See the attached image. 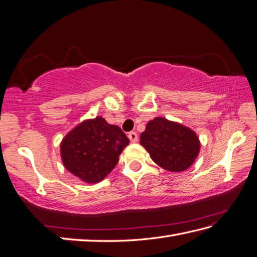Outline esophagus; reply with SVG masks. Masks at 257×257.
<instances>
[{
	"mask_svg": "<svg viewBox=\"0 0 257 257\" xmlns=\"http://www.w3.org/2000/svg\"><path fill=\"white\" fill-rule=\"evenodd\" d=\"M128 138L130 139V141H132V143H137V141H138V135H137V133L132 132V133L128 134Z\"/></svg>",
	"mask_w": 257,
	"mask_h": 257,
	"instance_id": "34e87169",
	"label": "esophagus"
}]
</instances>
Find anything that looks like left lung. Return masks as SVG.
<instances>
[{"label": "left lung", "instance_id": "left-lung-1", "mask_svg": "<svg viewBox=\"0 0 257 257\" xmlns=\"http://www.w3.org/2000/svg\"><path fill=\"white\" fill-rule=\"evenodd\" d=\"M140 144L157 165L173 172L187 170L200 150L194 132L161 117L148 122L140 136Z\"/></svg>", "mask_w": 257, "mask_h": 257}]
</instances>
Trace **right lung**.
I'll return each instance as SVG.
<instances>
[{"mask_svg": "<svg viewBox=\"0 0 257 257\" xmlns=\"http://www.w3.org/2000/svg\"><path fill=\"white\" fill-rule=\"evenodd\" d=\"M129 139L118 125L97 117L72 130L61 145L65 168L83 181L95 183L105 179L118 162Z\"/></svg>", "mask_w": 257, "mask_h": 257, "instance_id": "1", "label": "right lung"}]
</instances>
